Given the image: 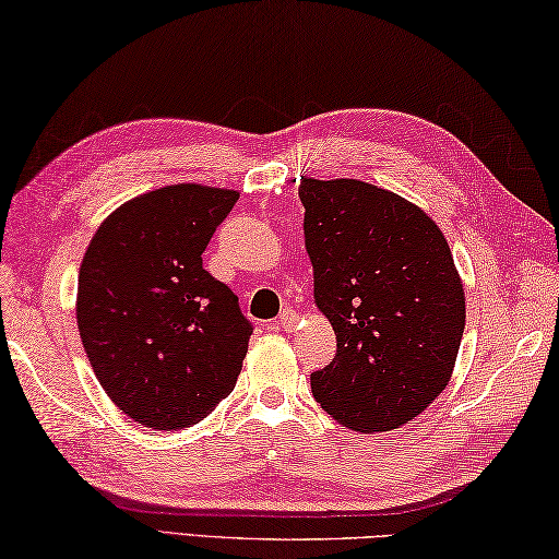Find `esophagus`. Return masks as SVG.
<instances>
[{
    "mask_svg": "<svg viewBox=\"0 0 559 559\" xmlns=\"http://www.w3.org/2000/svg\"><path fill=\"white\" fill-rule=\"evenodd\" d=\"M297 321H299V313H297V311H292V309H284V311L280 313V319H277V323L282 325L284 331L294 329V325H297Z\"/></svg>",
    "mask_w": 559,
    "mask_h": 559,
    "instance_id": "obj_1",
    "label": "esophagus"
}]
</instances>
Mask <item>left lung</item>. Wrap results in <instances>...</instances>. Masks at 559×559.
Listing matches in <instances>:
<instances>
[{"mask_svg": "<svg viewBox=\"0 0 559 559\" xmlns=\"http://www.w3.org/2000/svg\"><path fill=\"white\" fill-rule=\"evenodd\" d=\"M313 304L338 350L311 374L313 399L357 433L408 424L455 370L465 289L424 209L360 180L299 185Z\"/></svg>", "mask_w": 559, "mask_h": 559, "instance_id": "1", "label": "left lung"}]
</instances>
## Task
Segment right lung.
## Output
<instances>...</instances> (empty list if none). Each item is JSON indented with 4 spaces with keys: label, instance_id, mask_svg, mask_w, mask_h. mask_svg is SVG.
I'll return each instance as SVG.
<instances>
[{
    "label": "right lung",
    "instance_id": "obj_1",
    "mask_svg": "<svg viewBox=\"0 0 559 559\" xmlns=\"http://www.w3.org/2000/svg\"><path fill=\"white\" fill-rule=\"evenodd\" d=\"M234 189L170 185L102 221L78 280V329L104 392L145 428L199 424L234 392L252 325L202 252Z\"/></svg>",
    "mask_w": 559,
    "mask_h": 559
}]
</instances>
